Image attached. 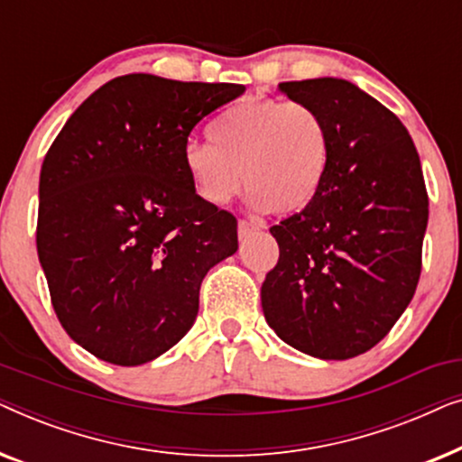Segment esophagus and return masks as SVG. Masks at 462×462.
Segmentation results:
<instances>
[{"instance_id": "esophagus-1", "label": "esophagus", "mask_w": 462, "mask_h": 462, "mask_svg": "<svg viewBox=\"0 0 462 462\" xmlns=\"http://www.w3.org/2000/svg\"><path fill=\"white\" fill-rule=\"evenodd\" d=\"M256 231H258V225L250 223V220H239V223H237V236H239V239L250 237L252 233H256Z\"/></svg>"}]
</instances>
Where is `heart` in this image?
I'll use <instances>...</instances> for the list:
<instances>
[{
	"label": "heart",
	"instance_id": "obj_1",
	"mask_svg": "<svg viewBox=\"0 0 462 462\" xmlns=\"http://www.w3.org/2000/svg\"><path fill=\"white\" fill-rule=\"evenodd\" d=\"M212 141H189L182 166L195 191L225 206L245 182L250 206L271 214L305 210L330 166V130L313 106L252 97L210 124Z\"/></svg>",
	"mask_w": 462,
	"mask_h": 462
}]
</instances>
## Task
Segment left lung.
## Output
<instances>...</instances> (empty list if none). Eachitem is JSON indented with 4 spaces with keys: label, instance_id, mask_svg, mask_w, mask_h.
I'll return each instance as SVG.
<instances>
[{
    "label": "left lung",
    "instance_id": "1",
    "mask_svg": "<svg viewBox=\"0 0 462 462\" xmlns=\"http://www.w3.org/2000/svg\"><path fill=\"white\" fill-rule=\"evenodd\" d=\"M330 130L324 185L305 210L271 226L280 261L261 288L277 337L319 359L372 349L412 300L429 198L406 125L338 78L283 81Z\"/></svg>",
    "mask_w": 462,
    "mask_h": 462
}]
</instances>
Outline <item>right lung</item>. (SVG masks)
<instances>
[{"instance_id":"add662e5","label":"right lung","mask_w":462,"mask_h":462,"mask_svg":"<svg viewBox=\"0 0 462 462\" xmlns=\"http://www.w3.org/2000/svg\"><path fill=\"white\" fill-rule=\"evenodd\" d=\"M239 84L130 73L81 103L40 174L37 256L59 321L103 362L141 365L191 330L237 220L195 193L182 147Z\"/></svg>"}]
</instances>
